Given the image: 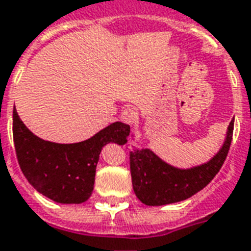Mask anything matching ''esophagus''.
<instances>
[{"label": "esophagus", "mask_w": 251, "mask_h": 251, "mask_svg": "<svg viewBox=\"0 0 251 251\" xmlns=\"http://www.w3.org/2000/svg\"><path fill=\"white\" fill-rule=\"evenodd\" d=\"M137 118H138V113H137L134 107H125L121 113V120L124 121L125 124H129V125H131L134 121H137Z\"/></svg>", "instance_id": "34e87169"}]
</instances>
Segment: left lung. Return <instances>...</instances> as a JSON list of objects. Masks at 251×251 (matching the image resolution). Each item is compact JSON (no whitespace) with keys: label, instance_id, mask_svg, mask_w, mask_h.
<instances>
[{"label":"left lung","instance_id":"obj_1","mask_svg":"<svg viewBox=\"0 0 251 251\" xmlns=\"http://www.w3.org/2000/svg\"><path fill=\"white\" fill-rule=\"evenodd\" d=\"M234 118L227 127L224 146L209 162L192 169H177L149 149L130 151V173L137 198L148 206H161L187 200L202 190L220 172L233 140Z\"/></svg>","mask_w":251,"mask_h":251}]
</instances>
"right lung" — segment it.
<instances>
[{
  "instance_id": "1",
  "label": "right lung",
  "mask_w": 251,
  "mask_h": 251,
  "mask_svg": "<svg viewBox=\"0 0 251 251\" xmlns=\"http://www.w3.org/2000/svg\"><path fill=\"white\" fill-rule=\"evenodd\" d=\"M130 126L114 122L78 144L41 140L13 111V140L20 168L31 186L58 203H82L92 196L101 149L109 142L124 145Z\"/></svg>"
}]
</instances>
